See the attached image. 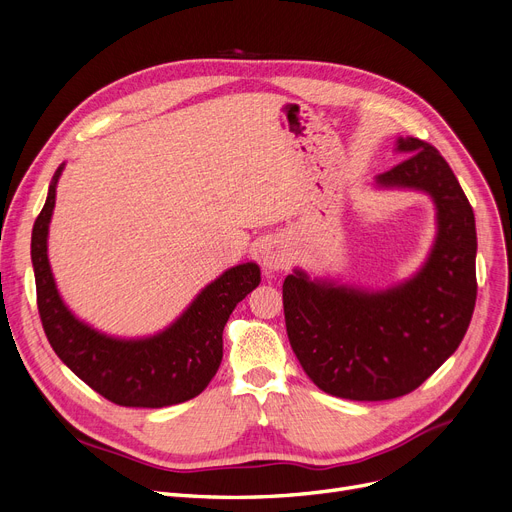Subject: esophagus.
Returning <instances> with one entry per match:
<instances>
[{
  "mask_svg": "<svg viewBox=\"0 0 512 512\" xmlns=\"http://www.w3.org/2000/svg\"><path fill=\"white\" fill-rule=\"evenodd\" d=\"M262 266L269 273L283 271L289 266V254L283 250L279 241H266L262 248Z\"/></svg>",
  "mask_w": 512,
  "mask_h": 512,
  "instance_id": "esophagus-1",
  "label": "esophagus"
}]
</instances>
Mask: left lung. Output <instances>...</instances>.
Here are the masks:
<instances>
[{
	"label": "left lung",
	"instance_id": "1",
	"mask_svg": "<svg viewBox=\"0 0 512 512\" xmlns=\"http://www.w3.org/2000/svg\"><path fill=\"white\" fill-rule=\"evenodd\" d=\"M377 189L421 191L435 206V239L421 269L385 289L346 285L294 269L283 281L289 344L325 394L392 400L417 389L456 352L477 298L475 214L448 162L417 137Z\"/></svg>",
	"mask_w": 512,
	"mask_h": 512
}]
</instances>
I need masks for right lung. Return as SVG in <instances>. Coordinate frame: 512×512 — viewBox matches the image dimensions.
Masks as SVG:
<instances>
[{"label": "right lung", "mask_w": 512, "mask_h": 512, "mask_svg": "<svg viewBox=\"0 0 512 512\" xmlns=\"http://www.w3.org/2000/svg\"><path fill=\"white\" fill-rule=\"evenodd\" d=\"M62 170L64 164L52 177L31 237L37 306L54 352L97 394L120 406L162 408L196 398L221 367L223 329L235 306L258 287L260 266H231L154 335L116 337L95 329L64 304L47 256Z\"/></svg>", "instance_id": "right-lung-1"}]
</instances>
